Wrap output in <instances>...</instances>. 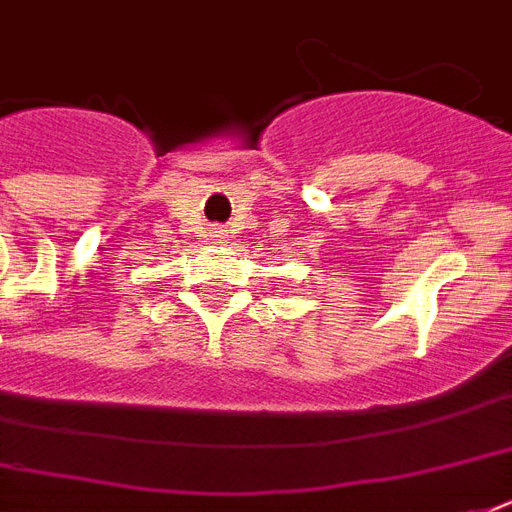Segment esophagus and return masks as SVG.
Returning a JSON list of instances; mask_svg holds the SVG:
<instances>
[{"label": "esophagus", "instance_id": "1", "mask_svg": "<svg viewBox=\"0 0 512 512\" xmlns=\"http://www.w3.org/2000/svg\"><path fill=\"white\" fill-rule=\"evenodd\" d=\"M228 239V233L223 231V228H215V231H212V241H217V244H220V241H225Z\"/></svg>", "mask_w": 512, "mask_h": 512}]
</instances>
